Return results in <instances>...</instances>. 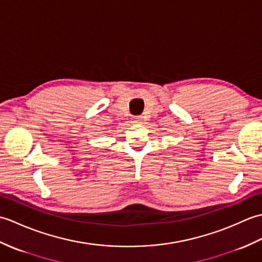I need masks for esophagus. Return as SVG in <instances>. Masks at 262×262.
Wrapping results in <instances>:
<instances>
[{"mask_svg":"<svg viewBox=\"0 0 262 262\" xmlns=\"http://www.w3.org/2000/svg\"><path fill=\"white\" fill-rule=\"evenodd\" d=\"M134 122H135V124H141V122H142V118H141V117H135V118H134Z\"/></svg>","mask_w":262,"mask_h":262,"instance_id":"34e87169","label":"esophagus"}]
</instances>
